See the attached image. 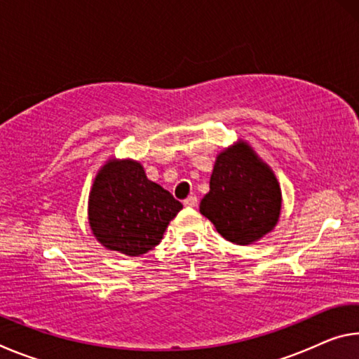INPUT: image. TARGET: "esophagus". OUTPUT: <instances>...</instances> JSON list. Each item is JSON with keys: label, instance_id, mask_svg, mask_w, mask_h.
I'll return each mask as SVG.
<instances>
[{"label": "esophagus", "instance_id": "34e87169", "mask_svg": "<svg viewBox=\"0 0 359 359\" xmlns=\"http://www.w3.org/2000/svg\"><path fill=\"white\" fill-rule=\"evenodd\" d=\"M184 205H185V208H196L198 198L196 196H188L187 199H184Z\"/></svg>", "mask_w": 359, "mask_h": 359}]
</instances>
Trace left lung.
Here are the masks:
<instances>
[{
	"mask_svg": "<svg viewBox=\"0 0 359 359\" xmlns=\"http://www.w3.org/2000/svg\"><path fill=\"white\" fill-rule=\"evenodd\" d=\"M280 205L276 175L247 144L239 142L217 156L210 191L199 210L224 239L245 245L276 226Z\"/></svg>",
	"mask_w": 359,
	"mask_h": 359,
	"instance_id": "1",
	"label": "left lung"
}]
</instances>
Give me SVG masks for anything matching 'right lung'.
Listing matches in <instances>:
<instances>
[{
  "label": "right lung",
  "mask_w": 359,
  "mask_h": 359,
  "mask_svg": "<svg viewBox=\"0 0 359 359\" xmlns=\"http://www.w3.org/2000/svg\"><path fill=\"white\" fill-rule=\"evenodd\" d=\"M182 204L147 179L137 161L112 160L96 175L90 193L88 218L102 245L130 257L160 244Z\"/></svg>",
  "instance_id": "obj_1"
}]
</instances>
